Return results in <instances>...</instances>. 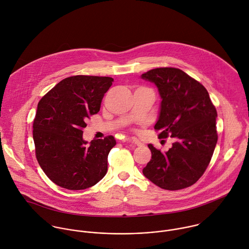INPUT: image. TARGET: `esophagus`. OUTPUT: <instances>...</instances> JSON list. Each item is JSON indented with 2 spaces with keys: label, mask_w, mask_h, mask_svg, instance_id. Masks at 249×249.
<instances>
[{
  "label": "esophagus",
  "mask_w": 249,
  "mask_h": 249,
  "mask_svg": "<svg viewBox=\"0 0 249 249\" xmlns=\"http://www.w3.org/2000/svg\"><path fill=\"white\" fill-rule=\"evenodd\" d=\"M129 141V142H131L132 144H134L135 146H142L143 144H142V142H141L138 139H136V138H132V139H129L128 140Z\"/></svg>",
  "instance_id": "obj_1"
}]
</instances>
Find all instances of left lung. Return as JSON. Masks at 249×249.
Instances as JSON below:
<instances>
[{
    "label": "left lung",
    "instance_id": "left-lung-1",
    "mask_svg": "<svg viewBox=\"0 0 249 249\" xmlns=\"http://www.w3.org/2000/svg\"><path fill=\"white\" fill-rule=\"evenodd\" d=\"M141 77L156 85L162 100L158 137L176 141L166 152L149 143L151 160L142 173L166 190L189 187L205 173L217 142L215 107L207 89L179 69L157 68Z\"/></svg>",
    "mask_w": 249,
    "mask_h": 249
}]
</instances>
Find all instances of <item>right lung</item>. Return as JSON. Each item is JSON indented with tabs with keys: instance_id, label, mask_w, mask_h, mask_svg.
<instances>
[{
	"instance_id": "obj_1",
	"label": "right lung",
	"mask_w": 249,
	"mask_h": 249,
	"mask_svg": "<svg viewBox=\"0 0 249 249\" xmlns=\"http://www.w3.org/2000/svg\"><path fill=\"white\" fill-rule=\"evenodd\" d=\"M112 81L108 76H70L38 102L33 124L36 156L44 174L58 186L82 190L106 176L115 139L108 136L88 143L82 130L85 121L100 110Z\"/></svg>"
}]
</instances>
